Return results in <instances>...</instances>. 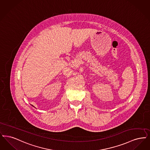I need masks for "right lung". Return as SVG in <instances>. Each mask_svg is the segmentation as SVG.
<instances>
[{
	"label": "right lung",
	"mask_w": 150,
	"mask_h": 150,
	"mask_svg": "<svg viewBox=\"0 0 150 150\" xmlns=\"http://www.w3.org/2000/svg\"><path fill=\"white\" fill-rule=\"evenodd\" d=\"M33 107H34V106H33Z\"/></svg>",
	"instance_id": "add662e5"
}]
</instances>
